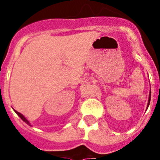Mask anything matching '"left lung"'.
Instances as JSON below:
<instances>
[{"instance_id":"obj_1","label":"left lung","mask_w":160,"mask_h":160,"mask_svg":"<svg viewBox=\"0 0 160 160\" xmlns=\"http://www.w3.org/2000/svg\"><path fill=\"white\" fill-rule=\"evenodd\" d=\"M150 100H151V92H150V95H149V98H148V105L150 104Z\"/></svg>"}]
</instances>
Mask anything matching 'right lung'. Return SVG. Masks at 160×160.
<instances>
[{
    "instance_id": "obj_1",
    "label": "right lung",
    "mask_w": 160,
    "mask_h": 160,
    "mask_svg": "<svg viewBox=\"0 0 160 160\" xmlns=\"http://www.w3.org/2000/svg\"><path fill=\"white\" fill-rule=\"evenodd\" d=\"M15 112H16V114L18 115V116H19V118H21V119H22V120L24 121V122H26V123H27V124H30V123H29V122H28V121L26 120V118H25V117H24V116H23L22 114H20V113H19V112H18V111H15Z\"/></svg>"
}]
</instances>
